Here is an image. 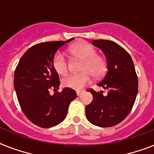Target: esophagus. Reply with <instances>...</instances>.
I'll use <instances>...</instances> for the list:
<instances>
[{"mask_svg": "<svg viewBox=\"0 0 154 154\" xmlns=\"http://www.w3.org/2000/svg\"><path fill=\"white\" fill-rule=\"evenodd\" d=\"M82 92H83V91H77V95L79 97V96H81Z\"/></svg>", "mask_w": 154, "mask_h": 154, "instance_id": "34e87169", "label": "esophagus"}]
</instances>
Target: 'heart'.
Returning <instances> with one entry per match:
<instances>
[{"label": "heart", "instance_id": "obj_1", "mask_svg": "<svg viewBox=\"0 0 154 154\" xmlns=\"http://www.w3.org/2000/svg\"><path fill=\"white\" fill-rule=\"evenodd\" d=\"M69 53L75 59L81 61L79 71L81 73L64 77L62 85L66 88L80 90L89 83L90 74L94 78H99L105 73L107 69L105 59L97 54V50L87 42H80L71 47ZM53 67L59 75H65L68 72V62L62 53L58 52L54 55Z\"/></svg>", "mask_w": 154, "mask_h": 154}]
</instances>
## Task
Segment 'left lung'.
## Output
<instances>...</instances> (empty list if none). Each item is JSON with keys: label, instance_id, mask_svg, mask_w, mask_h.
<instances>
[{"label": "left lung", "instance_id": "obj_1", "mask_svg": "<svg viewBox=\"0 0 154 154\" xmlns=\"http://www.w3.org/2000/svg\"><path fill=\"white\" fill-rule=\"evenodd\" d=\"M92 43L105 54L107 72L97 85L107 93L88 90L93 99L85 107L86 117L98 127H112L131 112L138 93V77L131 55L121 46L103 39L93 40Z\"/></svg>", "mask_w": 154, "mask_h": 154}]
</instances>
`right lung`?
<instances>
[{"label": "right lung", "instance_id": "right-lung-1", "mask_svg": "<svg viewBox=\"0 0 154 154\" xmlns=\"http://www.w3.org/2000/svg\"><path fill=\"white\" fill-rule=\"evenodd\" d=\"M73 39L35 44L23 54L15 70L14 88L21 109L32 123L42 128L64 120L69 103L77 97L72 88L57 92L59 77L53 67L57 50ZM51 89L56 92L52 96Z\"/></svg>", "mask_w": 154, "mask_h": 154}]
</instances>
